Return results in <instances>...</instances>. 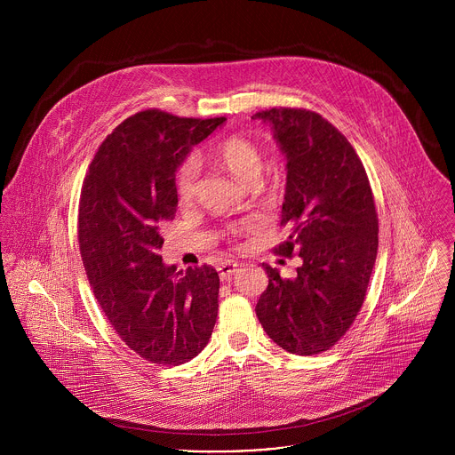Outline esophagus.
I'll list each match as a JSON object with an SVG mask.
<instances>
[{"label": "esophagus", "mask_w": 455, "mask_h": 455, "mask_svg": "<svg viewBox=\"0 0 455 455\" xmlns=\"http://www.w3.org/2000/svg\"><path fill=\"white\" fill-rule=\"evenodd\" d=\"M237 263H234V261H225V263H221L220 267H218V272H220V277H221V281H227V279H230L232 275H234V272L237 270Z\"/></svg>", "instance_id": "esophagus-1"}]
</instances>
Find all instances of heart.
Returning <instances> with one entry per match:
<instances>
[{"label": "heart", "mask_w": 455, "mask_h": 455, "mask_svg": "<svg viewBox=\"0 0 455 455\" xmlns=\"http://www.w3.org/2000/svg\"><path fill=\"white\" fill-rule=\"evenodd\" d=\"M212 153L235 178H239L243 181H251L259 176V172H261V167H263L261 151H259V148L251 140H248L244 137H237V135L227 137L214 146ZM198 171H200V165L194 158L187 160L180 167L178 178H176V190H178V196L181 202H188L194 196V190H196ZM255 228H257L255 220H244V221L230 227V234L235 237V235L248 234Z\"/></svg>", "instance_id": "heart-1"}]
</instances>
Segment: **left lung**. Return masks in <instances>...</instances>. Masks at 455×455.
Masks as SVG:
<instances>
[{
  "instance_id": "left-lung-1",
  "label": "left lung",
  "mask_w": 455,
  "mask_h": 455,
  "mask_svg": "<svg viewBox=\"0 0 455 455\" xmlns=\"http://www.w3.org/2000/svg\"><path fill=\"white\" fill-rule=\"evenodd\" d=\"M286 158L275 253H299L293 279L263 265L268 288L255 306L267 335L284 351L311 356L333 347L351 328L367 291L378 251V214L367 172L339 129L315 111H259Z\"/></svg>"
}]
</instances>
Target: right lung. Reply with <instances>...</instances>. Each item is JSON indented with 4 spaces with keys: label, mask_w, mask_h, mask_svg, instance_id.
<instances>
[{
    "label": "right lung",
    "mask_w": 455,
    "mask_h": 455,
    "mask_svg": "<svg viewBox=\"0 0 455 455\" xmlns=\"http://www.w3.org/2000/svg\"><path fill=\"white\" fill-rule=\"evenodd\" d=\"M223 122L140 111L106 137L83 183L79 246L93 295L125 346L151 363L192 360L214 330L218 272H176L158 250L178 207L176 169Z\"/></svg>",
    "instance_id": "1"
}]
</instances>
